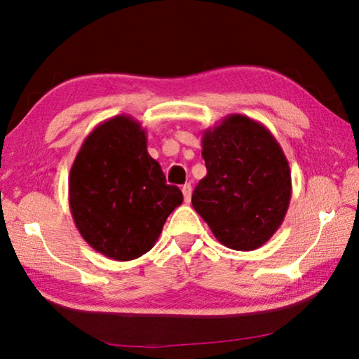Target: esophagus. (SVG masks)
Listing matches in <instances>:
<instances>
[{
	"label": "esophagus",
	"mask_w": 359,
	"mask_h": 359,
	"mask_svg": "<svg viewBox=\"0 0 359 359\" xmlns=\"http://www.w3.org/2000/svg\"><path fill=\"white\" fill-rule=\"evenodd\" d=\"M182 193H184V199L188 204V202L191 201V193H193V188H191V184H187L182 187Z\"/></svg>",
	"instance_id": "34e87169"
}]
</instances>
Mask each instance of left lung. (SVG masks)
Masks as SVG:
<instances>
[{
  "label": "left lung",
  "mask_w": 359,
  "mask_h": 359,
  "mask_svg": "<svg viewBox=\"0 0 359 359\" xmlns=\"http://www.w3.org/2000/svg\"><path fill=\"white\" fill-rule=\"evenodd\" d=\"M207 175L191 204L221 245L252 251L283 224L292 196L289 161L275 136L243 114L202 135Z\"/></svg>",
  "instance_id": "left-lung-1"
}]
</instances>
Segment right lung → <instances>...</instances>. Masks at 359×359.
<instances>
[{
    "mask_svg": "<svg viewBox=\"0 0 359 359\" xmlns=\"http://www.w3.org/2000/svg\"><path fill=\"white\" fill-rule=\"evenodd\" d=\"M184 201L147 152L146 130L132 116L102 122L78 151L69 205L78 232L97 252L126 262L151 251Z\"/></svg>",
    "mask_w": 359,
    "mask_h": 359,
    "instance_id": "1",
    "label": "right lung"
}]
</instances>
